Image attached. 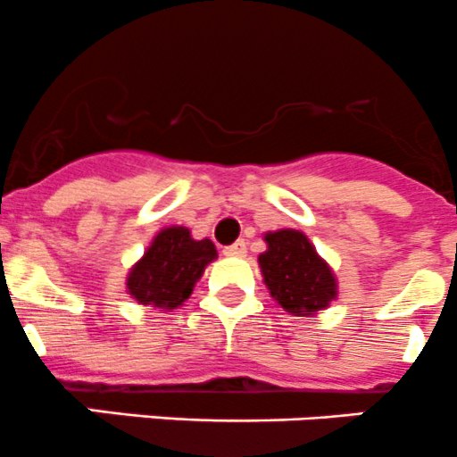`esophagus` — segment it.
Masks as SVG:
<instances>
[{"label":"esophagus","instance_id":"1","mask_svg":"<svg viewBox=\"0 0 457 457\" xmlns=\"http://www.w3.org/2000/svg\"><path fill=\"white\" fill-rule=\"evenodd\" d=\"M224 255H227V257H244V255H246V242H244V239H237V242L224 248Z\"/></svg>","mask_w":457,"mask_h":457}]
</instances>
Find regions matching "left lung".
Listing matches in <instances>:
<instances>
[{
    "label": "left lung",
    "instance_id": "8db88e82",
    "mask_svg": "<svg viewBox=\"0 0 457 457\" xmlns=\"http://www.w3.org/2000/svg\"><path fill=\"white\" fill-rule=\"evenodd\" d=\"M264 239L266 251L257 262L270 295L284 311L311 318L336 300V275L304 233L282 228L266 233Z\"/></svg>",
    "mask_w": 457,
    "mask_h": 457
}]
</instances>
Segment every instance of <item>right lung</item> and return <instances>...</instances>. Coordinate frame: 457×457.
Wrapping results in <instances>:
<instances>
[{
  "label": "right lung",
  "instance_id": "add662e5",
  "mask_svg": "<svg viewBox=\"0 0 457 457\" xmlns=\"http://www.w3.org/2000/svg\"><path fill=\"white\" fill-rule=\"evenodd\" d=\"M215 257L218 251L211 239H193L191 230L184 227L162 228L130 269L126 291L144 306L178 309Z\"/></svg>",
  "mask_w": 457,
  "mask_h": 457
}]
</instances>
